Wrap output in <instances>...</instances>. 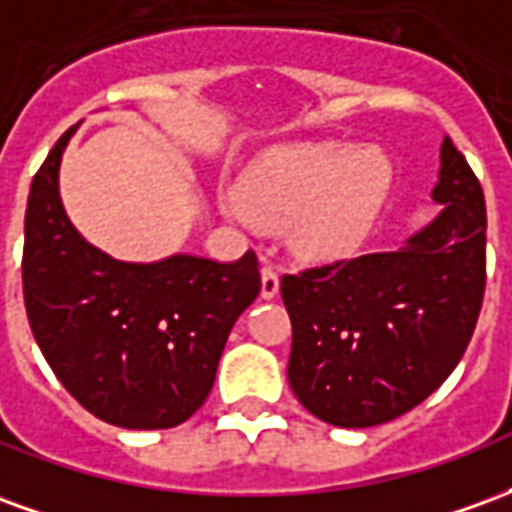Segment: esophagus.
Returning a JSON list of instances; mask_svg holds the SVG:
<instances>
[{
    "label": "esophagus",
    "instance_id": "obj_1",
    "mask_svg": "<svg viewBox=\"0 0 512 512\" xmlns=\"http://www.w3.org/2000/svg\"><path fill=\"white\" fill-rule=\"evenodd\" d=\"M260 279H263V285H260L263 299H274L279 293V268L274 263H266L260 268Z\"/></svg>",
    "mask_w": 512,
    "mask_h": 512
}]
</instances>
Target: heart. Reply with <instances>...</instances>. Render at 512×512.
Wrapping results in <instances>:
<instances>
[{"label": "heart", "instance_id": "b5f03b06", "mask_svg": "<svg viewBox=\"0 0 512 512\" xmlns=\"http://www.w3.org/2000/svg\"><path fill=\"white\" fill-rule=\"evenodd\" d=\"M392 189V167L359 145H293L260 158L227 194L224 211L241 222L288 225L290 244L307 257L354 252Z\"/></svg>", "mask_w": 512, "mask_h": 512}]
</instances>
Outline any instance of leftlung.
I'll use <instances>...</instances> for the list:
<instances>
[{
  "mask_svg": "<svg viewBox=\"0 0 512 512\" xmlns=\"http://www.w3.org/2000/svg\"><path fill=\"white\" fill-rule=\"evenodd\" d=\"M433 200L444 211L397 252L282 277L293 323L288 381L337 428H373L436 392L472 340L485 293V197L450 139Z\"/></svg>",
  "mask_w": 512,
  "mask_h": 512,
  "instance_id": "left-lung-1",
  "label": "left lung"
}]
</instances>
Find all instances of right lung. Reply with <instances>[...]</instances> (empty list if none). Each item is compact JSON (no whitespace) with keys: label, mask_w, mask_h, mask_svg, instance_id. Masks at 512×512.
I'll return each instance as SVG.
<instances>
[{"label":"right lung","mask_w":512,"mask_h":512,"mask_svg":"<svg viewBox=\"0 0 512 512\" xmlns=\"http://www.w3.org/2000/svg\"><path fill=\"white\" fill-rule=\"evenodd\" d=\"M71 134L57 139L29 189L21 257L29 329L90 414L128 430L175 428L205 403L230 329L260 293L257 255L142 266L90 246L57 189Z\"/></svg>","instance_id":"add662e5"}]
</instances>
